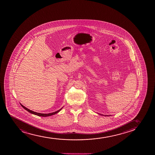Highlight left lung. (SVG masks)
Here are the masks:
<instances>
[{
    "label": "left lung",
    "mask_w": 155,
    "mask_h": 155,
    "mask_svg": "<svg viewBox=\"0 0 155 155\" xmlns=\"http://www.w3.org/2000/svg\"><path fill=\"white\" fill-rule=\"evenodd\" d=\"M98 114H99V115H102V116H112V115H102V114H99V113H98Z\"/></svg>",
    "instance_id": "obj_1"
}]
</instances>
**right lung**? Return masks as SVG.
<instances>
[{"label": "right lung", "instance_id": "1", "mask_svg": "<svg viewBox=\"0 0 155 155\" xmlns=\"http://www.w3.org/2000/svg\"><path fill=\"white\" fill-rule=\"evenodd\" d=\"M21 107H23L24 109L27 110L28 112L30 113H31V114H34V115H36L39 116H42V117H47V116H50L55 115V114H57L59 112L61 111V110L63 108V107H62L60 110H57V111H56V112H54L51 113H48V114H44V113H37L36 112H34V111L30 110L29 109H27V107H24V106L22 105L21 104Z\"/></svg>", "mask_w": 155, "mask_h": 155}]
</instances>
